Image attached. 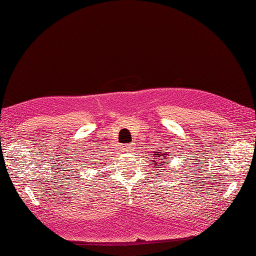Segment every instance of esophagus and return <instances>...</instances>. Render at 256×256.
<instances>
[{
	"mask_svg": "<svg viewBox=\"0 0 256 256\" xmlns=\"http://www.w3.org/2000/svg\"><path fill=\"white\" fill-rule=\"evenodd\" d=\"M131 148H132V144H126V150H131Z\"/></svg>",
	"mask_w": 256,
	"mask_h": 256,
	"instance_id": "esophagus-1",
	"label": "esophagus"
}]
</instances>
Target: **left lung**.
I'll return each instance as SVG.
<instances>
[{"instance_id": "1", "label": "left lung", "mask_w": 256, "mask_h": 256, "mask_svg": "<svg viewBox=\"0 0 256 256\" xmlns=\"http://www.w3.org/2000/svg\"><path fill=\"white\" fill-rule=\"evenodd\" d=\"M168 158H169V154H164V152H155L154 154V158L152 160V168H162L163 166H168ZM164 170V169H162Z\"/></svg>"}]
</instances>
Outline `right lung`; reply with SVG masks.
I'll return each mask as SVG.
<instances>
[{
    "mask_svg": "<svg viewBox=\"0 0 256 256\" xmlns=\"http://www.w3.org/2000/svg\"><path fill=\"white\" fill-rule=\"evenodd\" d=\"M94 164H95V163H94Z\"/></svg>",
    "mask_w": 256,
    "mask_h": 256,
    "instance_id": "obj_1",
    "label": "right lung"
}]
</instances>
